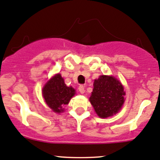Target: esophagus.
Returning <instances> with one entry per match:
<instances>
[{
	"label": "esophagus",
	"instance_id": "esophagus-1",
	"mask_svg": "<svg viewBox=\"0 0 160 160\" xmlns=\"http://www.w3.org/2000/svg\"><path fill=\"white\" fill-rule=\"evenodd\" d=\"M78 91H79L81 94L85 93V86H84V85H80V86L78 87Z\"/></svg>",
	"mask_w": 160,
	"mask_h": 160
}]
</instances>
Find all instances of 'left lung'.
Here are the masks:
<instances>
[{
	"mask_svg": "<svg viewBox=\"0 0 160 160\" xmlns=\"http://www.w3.org/2000/svg\"><path fill=\"white\" fill-rule=\"evenodd\" d=\"M93 85L89 101L99 118H109L120 111L125 101V92L119 80L103 75L94 80Z\"/></svg>",
	"mask_w": 160,
	"mask_h": 160,
	"instance_id": "8db88e82",
	"label": "left lung"
}]
</instances>
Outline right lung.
Returning <instances> with one entry per match:
<instances>
[{"mask_svg":"<svg viewBox=\"0 0 160 160\" xmlns=\"http://www.w3.org/2000/svg\"><path fill=\"white\" fill-rule=\"evenodd\" d=\"M75 94V89L66 86L60 74L52 77L42 88V96L46 104L52 111L59 114L64 111L63 107L68 104Z\"/></svg>","mask_w":160,"mask_h":160,"instance_id":"1","label":"right lung"}]
</instances>
